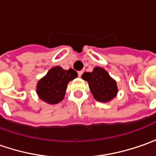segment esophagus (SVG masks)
<instances>
[{"label": "esophagus", "instance_id": "1", "mask_svg": "<svg viewBox=\"0 0 156 156\" xmlns=\"http://www.w3.org/2000/svg\"><path fill=\"white\" fill-rule=\"evenodd\" d=\"M78 77H81L82 76V74H83V70H79L78 72Z\"/></svg>", "mask_w": 156, "mask_h": 156}]
</instances>
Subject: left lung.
I'll use <instances>...</instances> for the list:
<instances>
[{
    "instance_id": "8db88e82",
    "label": "left lung",
    "mask_w": 156,
    "mask_h": 156,
    "mask_svg": "<svg viewBox=\"0 0 156 156\" xmlns=\"http://www.w3.org/2000/svg\"><path fill=\"white\" fill-rule=\"evenodd\" d=\"M82 78L88 82L93 95L99 101H109L117 94L115 81L102 68L96 67L93 72H85L82 75Z\"/></svg>"
}]
</instances>
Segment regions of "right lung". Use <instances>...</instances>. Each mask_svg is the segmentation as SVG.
I'll return each instance as SVG.
<instances>
[{
	"mask_svg": "<svg viewBox=\"0 0 156 156\" xmlns=\"http://www.w3.org/2000/svg\"><path fill=\"white\" fill-rule=\"evenodd\" d=\"M77 77L78 73L73 69L65 70L59 66L54 67L39 81L37 94L44 101L56 104L63 99L68 83Z\"/></svg>",
	"mask_w": 156,
	"mask_h": 156,
	"instance_id": "add662e5",
	"label": "right lung"
}]
</instances>
